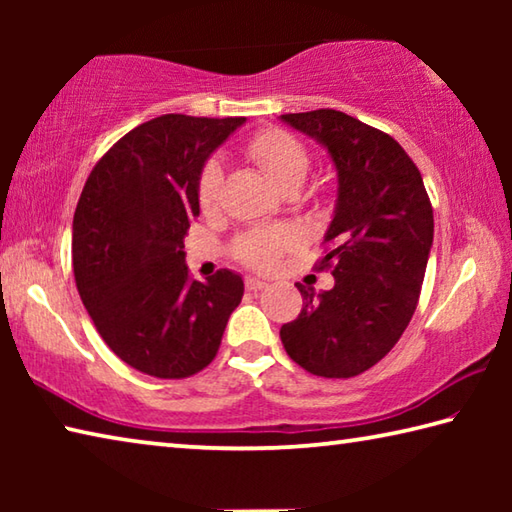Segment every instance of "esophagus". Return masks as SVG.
<instances>
[{
  "label": "esophagus",
  "instance_id": "obj_1",
  "mask_svg": "<svg viewBox=\"0 0 512 512\" xmlns=\"http://www.w3.org/2000/svg\"><path fill=\"white\" fill-rule=\"evenodd\" d=\"M266 287H268V284L264 280H259V277H246V289L248 291H262Z\"/></svg>",
  "mask_w": 512,
  "mask_h": 512
}]
</instances>
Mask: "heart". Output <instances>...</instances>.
I'll use <instances>...</instances> for the list:
<instances>
[{"instance_id": "1", "label": "heart", "mask_w": 512, "mask_h": 512, "mask_svg": "<svg viewBox=\"0 0 512 512\" xmlns=\"http://www.w3.org/2000/svg\"><path fill=\"white\" fill-rule=\"evenodd\" d=\"M244 153L266 173L271 183L282 189V192H287V189L293 187L298 189L302 185L311 162L307 146L302 144L298 137L282 131V128H264V131L255 133L244 144ZM221 189V164L216 160H207L201 173H198V205H201L205 212L214 210L221 201ZM296 244L298 235L291 228L250 230L235 241L232 253H235L241 264L255 268V271H268V268H273L280 262V257Z\"/></svg>"}]
</instances>
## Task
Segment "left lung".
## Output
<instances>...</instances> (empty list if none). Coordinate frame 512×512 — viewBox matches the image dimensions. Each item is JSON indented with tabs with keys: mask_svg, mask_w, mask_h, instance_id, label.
<instances>
[{
	"mask_svg": "<svg viewBox=\"0 0 512 512\" xmlns=\"http://www.w3.org/2000/svg\"><path fill=\"white\" fill-rule=\"evenodd\" d=\"M282 121L325 146L339 173V198L318 271L334 287L305 289L302 311L282 325L289 357L311 375L348 379L393 350L418 307L433 210L415 162L391 135L341 110L289 112Z\"/></svg>",
	"mask_w": 512,
	"mask_h": 512,
	"instance_id": "1",
	"label": "left lung"
}]
</instances>
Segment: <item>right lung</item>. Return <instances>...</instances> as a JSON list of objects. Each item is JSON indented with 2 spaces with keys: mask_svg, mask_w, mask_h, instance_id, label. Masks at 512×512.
Returning a JSON list of instances; mask_svg holds the SVG:
<instances>
[{
  "mask_svg": "<svg viewBox=\"0 0 512 512\" xmlns=\"http://www.w3.org/2000/svg\"><path fill=\"white\" fill-rule=\"evenodd\" d=\"M244 117L162 115L94 164L74 212L76 289L108 348L160 379L210 366L244 280L221 268L189 277L183 239L198 214L205 160Z\"/></svg>",
  "mask_w": 512,
  "mask_h": 512,
  "instance_id": "obj_1",
  "label": "right lung"
}]
</instances>
